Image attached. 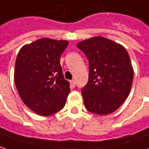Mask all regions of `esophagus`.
Listing matches in <instances>:
<instances>
[{
  "label": "esophagus",
  "mask_w": 149,
  "mask_h": 149,
  "mask_svg": "<svg viewBox=\"0 0 149 149\" xmlns=\"http://www.w3.org/2000/svg\"><path fill=\"white\" fill-rule=\"evenodd\" d=\"M70 84H71V87L74 88L76 86V81H75L74 80H72L70 81Z\"/></svg>",
  "instance_id": "1"
}]
</instances>
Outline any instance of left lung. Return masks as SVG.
<instances>
[{"instance_id": "left-lung-1", "label": "left lung", "mask_w": 149, "mask_h": 149, "mask_svg": "<svg viewBox=\"0 0 149 149\" xmlns=\"http://www.w3.org/2000/svg\"><path fill=\"white\" fill-rule=\"evenodd\" d=\"M89 59V80L81 91L84 105L100 116L117 110L129 96L134 69L121 44L101 36L77 43Z\"/></svg>"}]
</instances>
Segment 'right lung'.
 <instances>
[{
    "label": "right lung",
    "instance_id": "1",
    "mask_svg": "<svg viewBox=\"0 0 149 149\" xmlns=\"http://www.w3.org/2000/svg\"><path fill=\"white\" fill-rule=\"evenodd\" d=\"M68 45V40L43 37L18 53L15 86L26 106L40 116L52 115L66 104L70 83L63 77L59 59Z\"/></svg>",
    "mask_w": 149,
    "mask_h": 149
}]
</instances>
